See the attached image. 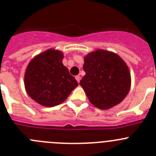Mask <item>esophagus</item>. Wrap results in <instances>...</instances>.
Segmentation results:
<instances>
[{"instance_id":"1","label":"esophagus","mask_w":156,"mask_h":156,"mask_svg":"<svg viewBox=\"0 0 156 156\" xmlns=\"http://www.w3.org/2000/svg\"><path fill=\"white\" fill-rule=\"evenodd\" d=\"M75 78H76V81H77V82H78V83H80V79H81V78H80V76L79 75H77V76H75Z\"/></svg>"}]
</instances>
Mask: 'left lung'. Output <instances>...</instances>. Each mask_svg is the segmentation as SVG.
I'll return each mask as SVG.
<instances>
[{
  "mask_svg": "<svg viewBox=\"0 0 156 156\" xmlns=\"http://www.w3.org/2000/svg\"><path fill=\"white\" fill-rule=\"evenodd\" d=\"M86 75L80 82L90 103L101 109H110L127 96L131 85L129 70L115 53L97 50L86 56Z\"/></svg>",
  "mask_w": 156,
  "mask_h": 156,
  "instance_id": "obj_1",
  "label": "left lung"
}]
</instances>
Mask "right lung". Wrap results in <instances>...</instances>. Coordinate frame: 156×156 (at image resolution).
<instances>
[{
  "label": "right lung",
  "mask_w": 156,
  "mask_h": 156,
  "mask_svg": "<svg viewBox=\"0 0 156 156\" xmlns=\"http://www.w3.org/2000/svg\"><path fill=\"white\" fill-rule=\"evenodd\" d=\"M63 53L53 49L35 57L25 72L27 94L42 106L53 107L64 102L78 83L63 66Z\"/></svg>",
  "instance_id": "add662e5"
}]
</instances>
